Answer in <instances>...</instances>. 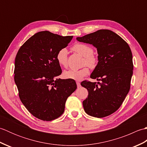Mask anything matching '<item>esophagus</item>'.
Returning <instances> with one entry per match:
<instances>
[{
  "label": "esophagus",
  "instance_id": "esophagus-1",
  "mask_svg": "<svg viewBox=\"0 0 147 147\" xmlns=\"http://www.w3.org/2000/svg\"><path fill=\"white\" fill-rule=\"evenodd\" d=\"M76 85H77L78 88H80V87L81 86V85H80V82H76Z\"/></svg>",
  "mask_w": 147,
  "mask_h": 147
}]
</instances>
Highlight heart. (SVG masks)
Segmentation results:
<instances>
[{"label":"heart","mask_w":147,"mask_h":147,"mask_svg":"<svg viewBox=\"0 0 147 147\" xmlns=\"http://www.w3.org/2000/svg\"><path fill=\"white\" fill-rule=\"evenodd\" d=\"M74 51L78 53L84 57L83 61V65H87L88 66L93 69L96 67L97 64V59L93 54V50L91 47L82 43H76L72 47ZM67 51L66 49L63 48L59 51L56 59L58 64L61 66L66 67L68 64ZM89 73L88 67L85 66L80 69H69L65 71L63 73V76L65 79H70L75 81H81L85 76H87Z\"/></svg>","instance_id":"obj_1"}]
</instances>
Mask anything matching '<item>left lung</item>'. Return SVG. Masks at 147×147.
<instances>
[{
	"mask_svg": "<svg viewBox=\"0 0 147 147\" xmlns=\"http://www.w3.org/2000/svg\"><path fill=\"white\" fill-rule=\"evenodd\" d=\"M76 40L92 44L98 54V64L90 78L101 82L81 83L88 92L83 102L84 110L93 117L108 116L120 107L129 91L133 69L131 51L120 36L109 30H100Z\"/></svg>",
	"mask_w": 147,
	"mask_h": 147,
	"instance_id": "8db88e82",
	"label": "left lung"
}]
</instances>
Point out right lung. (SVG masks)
I'll return each mask as SVG.
<instances>
[{
    "label": "right lung",
    "mask_w": 147,
    "mask_h": 147,
    "mask_svg": "<svg viewBox=\"0 0 147 147\" xmlns=\"http://www.w3.org/2000/svg\"><path fill=\"white\" fill-rule=\"evenodd\" d=\"M72 38L40 32L21 47L16 56L14 82L19 96L27 110L39 119L50 121L60 117L68 96L77 88L74 80L57 78L62 70L56 55Z\"/></svg>",
    "instance_id": "1"
}]
</instances>
